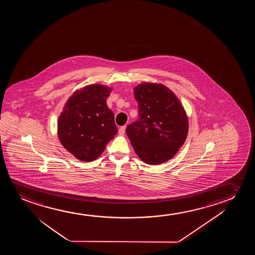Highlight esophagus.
<instances>
[{"instance_id":"esophagus-1","label":"esophagus","mask_w":255,"mask_h":255,"mask_svg":"<svg viewBox=\"0 0 255 255\" xmlns=\"http://www.w3.org/2000/svg\"><path fill=\"white\" fill-rule=\"evenodd\" d=\"M126 126H122V127H120L119 129V135H124L125 132H126Z\"/></svg>"}]
</instances>
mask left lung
I'll list each match as a JSON object with an SVG mask.
<instances>
[{"label":"left lung","instance_id":"obj_1","mask_svg":"<svg viewBox=\"0 0 255 255\" xmlns=\"http://www.w3.org/2000/svg\"><path fill=\"white\" fill-rule=\"evenodd\" d=\"M138 119L126 134L137 156L148 164L171 159L184 144L188 119L180 102L164 85L144 84L134 89Z\"/></svg>","mask_w":255,"mask_h":255}]
</instances>
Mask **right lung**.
I'll return each mask as SVG.
<instances>
[{"mask_svg":"<svg viewBox=\"0 0 255 255\" xmlns=\"http://www.w3.org/2000/svg\"><path fill=\"white\" fill-rule=\"evenodd\" d=\"M111 91L100 84L88 85L70 97L60 115V141L77 159H97L119 131L106 104Z\"/></svg>","mask_w":255,"mask_h":255,"instance_id":"1","label":"right lung"}]
</instances>
